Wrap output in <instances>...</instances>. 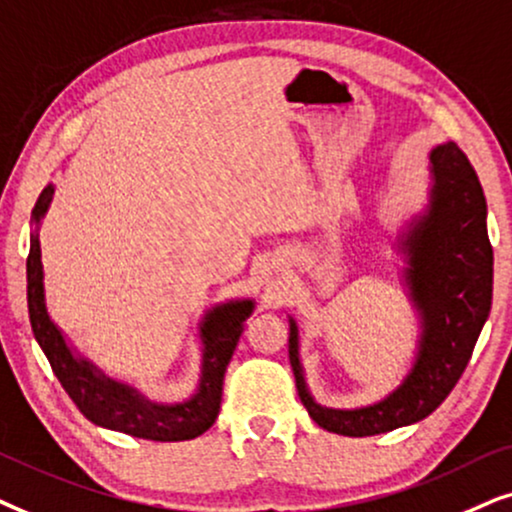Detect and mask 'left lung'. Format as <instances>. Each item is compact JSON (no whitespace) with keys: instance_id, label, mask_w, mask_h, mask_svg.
<instances>
[{"instance_id":"obj_1","label":"left lung","mask_w":512,"mask_h":512,"mask_svg":"<svg viewBox=\"0 0 512 512\" xmlns=\"http://www.w3.org/2000/svg\"><path fill=\"white\" fill-rule=\"evenodd\" d=\"M431 203L403 241L407 288L421 316L414 367L403 384L370 407L327 410L311 398L299 365L297 323L290 318V365L311 419L330 433L365 438L414 424L438 410L461 379L492 309L494 252L487 201L468 156L445 142L431 152Z\"/></svg>"}]
</instances>
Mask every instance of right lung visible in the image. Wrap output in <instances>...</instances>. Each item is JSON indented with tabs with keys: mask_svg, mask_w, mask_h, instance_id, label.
Here are the masks:
<instances>
[{
	"mask_svg": "<svg viewBox=\"0 0 512 512\" xmlns=\"http://www.w3.org/2000/svg\"><path fill=\"white\" fill-rule=\"evenodd\" d=\"M53 199V187L49 185L39 194L34 203L32 220L39 227L42 217L49 210ZM252 299L243 302H229L215 306L206 313L201 323L203 342V365L201 384L187 403L180 405H156L142 398L135 388L119 384L102 374L93 363L77 358L67 346L63 332L53 325L46 313L44 302V271H42V248H39L37 229L30 234V255H27V311H30V325L42 351L49 358L51 370L60 384L79 407L86 419L93 424L112 428L156 442H180L199 438L215 424L222 403L224 372L238 337L243 332L245 318L252 313Z\"/></svg>",
	"mask_w": 512,
	"mask_h": 512,
	"instance_id": "obj_1",
	"label": "right lung"
}]
</instances>
